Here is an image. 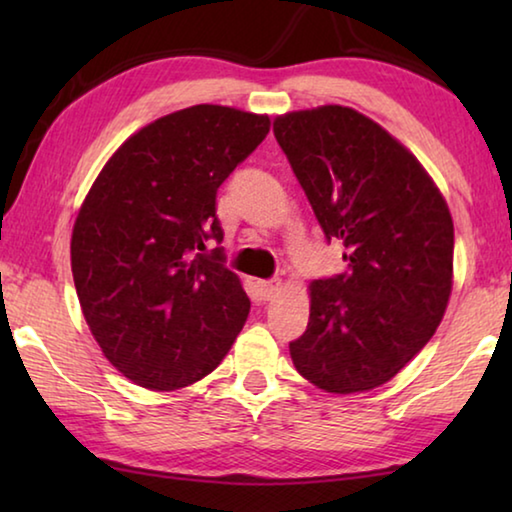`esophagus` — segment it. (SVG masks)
<instances>
[{"mask_svg": "<svg viewBox=\"0 0 512 512\" xmlns=\"http://www.w3.org/2000/svg\"><path fill=\"white\" fill-rule=\"evenodd\" d=\"M259 287V293H262L264 300H271L277 291L282 289V280L280 277H271V280H262L257 284Z\"/></svg>", "mask_w": 512, "mask_h": 512, "instance_id": "1", "label": "esophagus"}]
</instances>
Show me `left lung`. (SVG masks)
Returning a JSON list of instances; mask_svg holds the SVG:
<instances>
[{
	"label": "left lung",
	"instance_id": "obj_1",
	"mask_svg": "<svg viewBox=\"0 0 512 512\" xmlns=\"http://www.w3.org/2000/svg\"><path fill=\"white\" fill-rule=\"evenodd\" d=\"M325 239L348 271L311 282L293 366L327 393L393 379L436 332L452 293L454 223L415 155L361 112L320 106L273 121Z\"/></svg>",
	"mask_w": 512,
	"mask_h": 512
}]
</instances>
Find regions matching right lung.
Listing matches in <instances>:
<instances>
[{
  "mask_svg": "<svg viewBox=\"0 0 512 512\" xmlns=\"http://www.w3.org/2000/svg\"><path fill=\"white\" fill-rule=\"evenodd\" d=\"M268 128L266 115L210 103L171 112L128 137L85 196L76 293L103 354L135 384H194L244 327L250 300L207 241H223L216 192Z\"/></svg>",
  "mask_w": 512,
  "mask_h": 512,
  "instance_id": "add662e5",
  "label": "right lung"
}]
</instances>
